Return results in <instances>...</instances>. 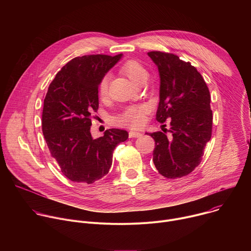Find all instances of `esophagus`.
Listing matches in <instances>:
<instances>
[{
	"label": "esophagus",
	"mask_w": 251,
	"mask_h": 251,
	"mask_svg": "<svg viewBox=\"0 0 251 251\" xmlns=\"http://www.w3.org/2000/svg\"><path fill=\"white\" fill-rule=\"evenodd\" d=\"M142 134L140 132H135V131H130L129 132V138H140Z\"/></svg>",
	"instance_id": "1"
}]
</instances>
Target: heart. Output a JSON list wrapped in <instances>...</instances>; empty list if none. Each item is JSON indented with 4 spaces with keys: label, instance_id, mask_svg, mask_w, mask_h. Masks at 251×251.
Instances as JSON below:
<instances>
[{
    "label": "heart",
    "instance_id": "b5f03b06",
    "mask_svg": "<svg viewBox=\"0 0 251 251\" xmlns=\"http://www.w3.org/2000/svg\"><path fill=\"white\" fill-rule=\"evenodd\" d=\"M120 71L135 84L145 81L148 76L147 70L143 67V65L139 61L135 59L125 61L121 65ZM108 84L109 77L108 75H104L100 79L98 84V93L101 98H104L107 95V93H108ZM148 105H133L128 107V108H126L121 114L116 116L114 118V121L118 126L127 127L131 129H138L145 123L146 114L148 113Z\"/></svg>",
    "mask_w": 251,
    "mask_h": 251
}]
</instances>
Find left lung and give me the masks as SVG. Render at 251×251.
Instances as JSON below:
<instances>
[{"label":"left lung","instance_id":"obj_1","mask_svg":"<svg viewBox=\"0 0 251 251\" xmlns=\"http://www.w3.org/2000/svg\"><path fill=\"white\" fill-rule=\"evenodd\" d=\"M148 55L158 66L161 78L156 120L164 123L171 118L170 136L167 129L150 134L156 144L153 161L165 177H182L200 165L211 137L209 90L191 62L159 50Z\"/></svg>","mask_w":251,"mask_h":251}]
</instances>
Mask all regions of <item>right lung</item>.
Here are the masks:
<instances>
[{
	"mask_svg": "<svg viewBox=\"0 0 251 251\" xmlns=\"http://www.w3.org/2000/svg\"><path fill=\"white\" fill-rule=\"evenodd\" d=\"M122 54H90L68 61L56 74L44 101L42 127L50 156L70 181L93 184L108 174L113 151L128 139L109 129L93 139L91 118L98 110L100 79Z\"/></svg>",
	"mask_w": 251,
	"mask_h": 251,
	"instance_id": "add662e5",
	"label": "right lung"
}]
</instances>
